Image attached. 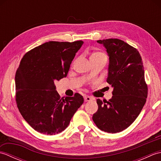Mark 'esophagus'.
Segmentation results:
<instances>
[{
  "label": "esophagus",
  "mask_w": 161,
  "mask_h": 161,
  "mask_svg": "<svg viewBox=\"0 0 161 161\" xmlns=\"http://www.w3.org/2000/svg\"><path fill=\"white\" fill-rule=\"evenodd\" d=\"M93 100V98L91 96H88V95H85L84 96V101L85 102H89V101H91Z\"/></svg>",
  "instance_id": "obj_1"
}]
</instances>
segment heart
<instances>
[{
	"label": "heart",
	"instance_id": "1",
	"mask_svg": "<svg viewBox=\"0 0 161 161\" xmlns=\"http://www.w3.org/2000/svg\"><path fill=\"white\" fill-rule=\"evenodd\" d=\"M92 56H104V57H106L105 54H104L103 53H101V52L95 53H94Z\"/></svg>",
	"mask_w": 161,
	"mask_h": 161
}]
</instances>
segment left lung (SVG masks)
Segmentation results:
<instances>
[{
	"label": "left lung",
	"mask_w": 161,
	"mask_h": 161,
	"mask_svg": "<svg viewBox=\"0 0 161 161\" xmlns=\"http://www.w3.org/2000/svg\"><path fill=\"white\" fill-rule=\"evenodd\" d=\"M97 42L104 46L109 57L107 81L114 91L108 101L97 99L98 109L93 120L102 131L120 132L135 121L147 97L142 58L137 49L120 39Z\"/></svg>",
	"instance_id": "8db88e82"
}]
</instances>
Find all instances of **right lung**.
Instances as JSON below:
<instances>
[{"label":"right lung","mask_w":161,"mask_h":161,"mask_svg":"<svg viewBox=\"0 0 161 161\" xmlns=\"http://www.w3.org/2000/svg\"><path fill=\"white\" fill-rule=\"evenodd\" d=\"M84 42H49L30 50L15 75L16 102L25 120L43 134L66 129L83 104L82 95L60 98L54 81L66 77L75 54Z\"/></svg>","instance_id":"obj_1"}]
</instances>
